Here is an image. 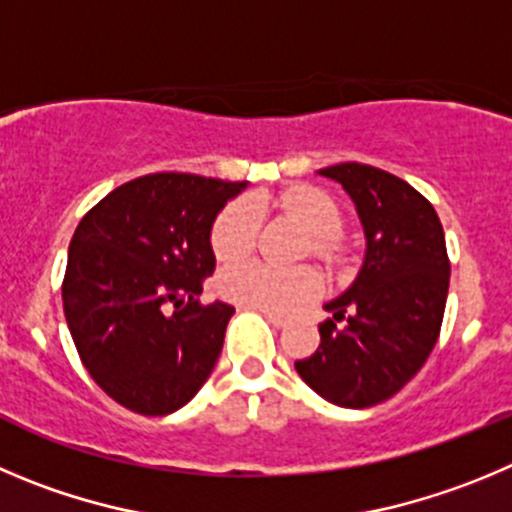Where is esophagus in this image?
Here are the masks:
<instances>
[{
  "instance_id": "34e87169",
  "label": "esophagus",
  "mask_w": 512,
  "mask_h": 512,
  "mask_svg": "<svg viewBox=\"0 0 512 512\" xmlns=\"http://www.w3.org/2000/svg\"><path fill=\"white\" fill-rule=\"evenodd\" d=\"M260 313L265 315L267 321H270L272 326H275V328H285V326H288V318H283V315H278V313H267V310H260Z\"/></svg>"
}]
</instances>
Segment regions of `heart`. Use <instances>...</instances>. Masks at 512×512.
Instances as JSON below:
<instances>
[{"mask_svg": "<svg viewBox=\"0 0 512 512\" xmlns=\"http://www.w3.org/2000/svg\"><path fill=\"white\" fill-rule=\"evenodd\" d=\"M272 204L313 234L310 250L328 270L343 267L346 247L338 240L343 214L331 194L318 186H290L272 199ZM257 237H260V214L250 202L237 199L217 214L209 242L214 257L224 265H232L255 252ZM321 290V275L313 267L280 270L265 262H247V265L229 267L219 278V293L227 300L278 315L303 308L305 303L318 298Z\"/></svg>", "mask_w": 512, "mask_h": 512, "instance_id": "b5f03b06", "label": "heart"}]
</instances>
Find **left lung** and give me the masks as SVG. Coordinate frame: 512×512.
Returning <instances> with one entry per match:
<instances>
[{"mask_svg": "<svg viewBox=\"0 0 512 512\" xmlns=\"http://www.w3.org/2000/svg\"><path fill=\"white\" fill-rule=\"evenodd\" d=\"M321 176L343 184L366 232V262L346 295L331 300L321 346L295 361L300 379L338 407L364 409L414 379L439 338L450 257L437 212L412 184L358 161Z\"/></svg>", "mask_w": 512, "mask_h": 512, "instance_id": "1", "label": "left lung"}]
</instances>
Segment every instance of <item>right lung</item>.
Returning a JSON list of instances; mask_svg holds the SVG:
<instances>
[{"mask_svg": "<svg viewBox=\"0 0 512 512\" xmlns=\"http://www.w3.org/2000/svg\"><path fill=\"white\" fill-rule=\"evenodd\" d=\"M245 184L161 171L85 212L68 250L62 308L95 384L143 417L181 409L217 364L234 308L202 303L209 232Z\"/></svg>", "mask_w": 512, "mask_h": 512, "instance_id": "obj_1", "label": "right lung"}]
</instances>
